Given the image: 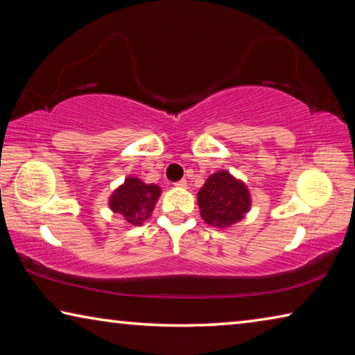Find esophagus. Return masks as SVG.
I'll use <instances>...</instances> for the list:
<instances>
[{"label": "esophagus", "instance_id": "obj_1", "mask_svg": "<svg viewBox=\"0 0 355 355\" xmlns=\"http://www.w3.org/2000/svg\"><path fill=\"white\" fill-rule=\"evenodd\" d=\"M177 186V188H186V186H188V182H186V180H180V182H177V183H173Z\"/></svg>", "mask_w": 355, "mask_h": 355}]
</instances>
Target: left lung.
<instances>
[{
  "label": "left lung",
  "mask_w": 355,
  "mask_h": 355,
  "mask_svg": "<svg viewBox=\"0 0 355 355\" xmlns=\"http://www.w3.org/2000/svg\"><path fill=\"white\" fill-rule=\"evenodd\" d=\"M203 220L218 228L230 227L250 209V194L245 184L225 171L209 175L197 194Z\"/></svg>",
  "instance_id": "8db88e82"
}]
</instances>
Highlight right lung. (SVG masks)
I'll list each match as a JSON object with an SVG mask.
<instances>
[{
  "label": "right lung",
  "instance_id": "add662e5",
  "mask_svg": "<svg viewBox=\"0 0 355 355\" xmlns=\"http://www.w3.org/2000/svg\"><path fill=\"white\" fill-rule=\"evenodd\" d=\"M161 189L156 184H146L139 178L128 177L114 191L110 207L114 213L122 214L131 225H141L150 218Z\"/></svg>",
  "mask_w": 355,
  "mask_h": 355
}]
</instances>
